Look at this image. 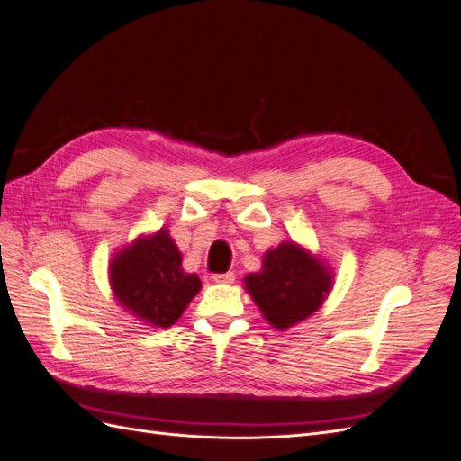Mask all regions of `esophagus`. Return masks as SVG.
I'll return each mask as SVG.
<instances>
[{"instance_id": "esophagus-1", "label": "esophagus", "mask_w": 461, "mask_h": 461, "mask_svg": "<svg viewBox=\"0 0 461 461\" xmlns=\"http://www.w3.org/2000/svg\"><path fill=\"white\" fill-rule=\"evenodd\" d=\"M213 281H215V283H221V285H232V283H234V273L213 275Z\"/></svg>"}]
</instances>
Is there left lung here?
<instances>
[{"label":"left lung","mask_w":461,"mask_h":461,"mask_svg":"<svg viewBox=\"0 0 461 461\" xmlns=\"http://www.w3.org/2000/svg\"><path fill=\"white\" fill-rule=\"evenodd\" d=\"M332 286L330 265L294 240L269 248L263 254L261 271L244 276L246 292L276 330H288L312 317Z\"/></svg>","instance_id":"1"}]
</instances>
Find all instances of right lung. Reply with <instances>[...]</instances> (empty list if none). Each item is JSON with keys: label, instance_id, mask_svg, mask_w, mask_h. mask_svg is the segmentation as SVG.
Returning <instances> with one entry per match:
<instances>
[{"label": "right lung", "instance_id": "1", "mask_svg": "<svg viewBox=\"0 0 461 461\" xmlns=\"http://www.w3.org/2000/svg\"><path fill=\"white\" fill-rule=\"evenodd\" d=\"M109 286L117 303L142 325L167 329L185 313L202 281L183 269V254L167 227L117 248L109 261Z\"/></svg>", "mask_w": 461, "mask_h": 461}]
</instances>
